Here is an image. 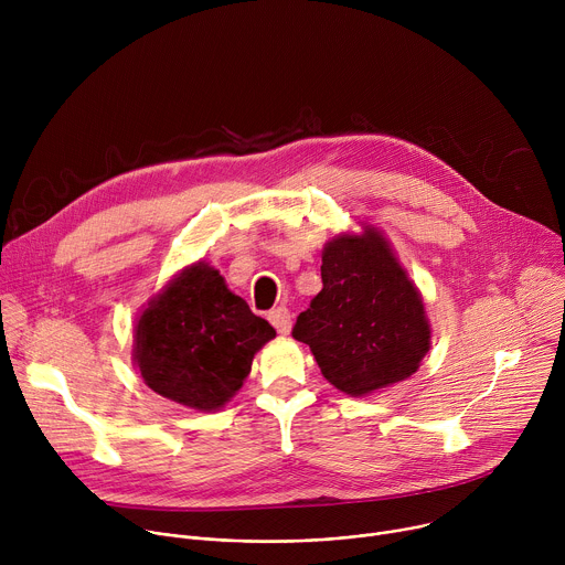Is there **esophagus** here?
<instances>
[{
    "instance_id": "obj_1",
    "label": "esophagus",
    "mask_w": 565,
    "mask_h": 565,
    "mask_svg": "<svg viewBox=\"0 0 565 565\" xmlns=\"http://www.w3.org/2000/svg\"><path fill=\"white\" fill-rule=\"evenodd\" d=\"M268 321L277 329L279 335H288L290 333V327H292V317H290V310L279 306L275 310L268 312Z\"/></svg>"
}]
</instances>
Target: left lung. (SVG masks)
I'll return each instance as SVG.
<instances>
[{
  "label": "left lung",
  "instance_id": "1",
  "mask_svg": "<svg viewBox=\"0 0 565 565\" xmlns=\"http://www.w3.org/2000/svg\"><path fill=\"white\" fill-rule=\"evenodd\" d=\"M321 288L299 312L292 338L310 347L321 375L364 397L412 377L431 347L418 286L382 230L340 232L321 250Z\"/></svg>",
  "mask_w": 565,
  "mask_h": 565
}]
</instances>
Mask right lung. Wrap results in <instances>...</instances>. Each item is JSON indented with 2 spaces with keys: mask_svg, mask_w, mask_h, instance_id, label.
<instances>
[{
  "mask_svg": "<svg viewBox=\"0 0 565 565\" xmlns=\"http://www.w3.org/2000/svg\"><path fill=\"white\" fill-rule=\"evenodd\" d=\"M275 335L201 259L179 270L138 312L131 360L158 395L196 412H218Z\"/></svg>",
  "mask_w": 565,
  "mask_h": 565,
  "instance_id": "1",
  "label": "right lung"
}]
</instances>
